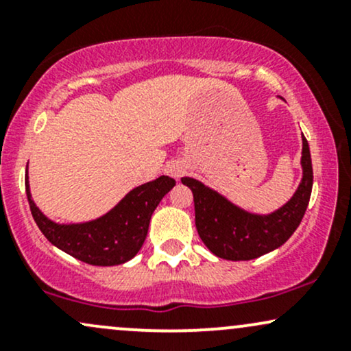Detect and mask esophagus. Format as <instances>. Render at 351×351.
Listing matches in <instances>:
<instances>
[{
  "label": "esophagus",
  "mask_w": 351,
  "mask_h": 351,
  "mask_svg": "<svg viewBox=\"0 0 351 351\" xmlns=\"http://www.w3.org/2000/svg\"><path fill=\"white\" fill-rule=\"evenodd\" d=\"M167 173L170 176H173V178H181V176L186 173V165H184L183 162H171L167 165Z\"/></svg>",
  "instance_id": "1"
}]
</instances>
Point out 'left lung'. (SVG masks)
<instances>
[{
    "instance_id": "8db88e82",
    "label": "left lung",
    "mask_w": 351,
    "mask_h": 351,
    "mask_svg": "<svg viewBox=\"0 0 351 351\" xmlns=\"http://www.w3.org/2000/svg\"><path fill=\"white\" fill-rule=\"evenodd\" d=\"M304 176L287 204L267 216L245 213L216 191L193 178L181 183L193 191L198 234L215 256L228 261H251L280 247L299 228L308 206L313 184L312 158L305 136L302 138Z\"/></svg>"
}]
</instances>
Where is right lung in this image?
I'll return each instance as SVG.
<instances>
[{"label":"right lung","instance_id":"1","mask_svg":"<svg viewBox=\"0 0 351 351\" xmlns=\"http://www.w3.org/2000/svg\"><path fill=\"white\" fill-rule=\"evenodd\" d=\"M175 180L160 176L132 189L117 206L99 219L82 224L52 223L36 208L26 180L31 215L51 244L90 265H117L130 261L140 251L148 232L150 217Z\"/></svg>","mask_w":351,"mask_h":351}]
</instances>
